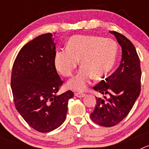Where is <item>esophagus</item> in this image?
I'll return each mask as SVG.
<instances>
[{
	"label": "esophagus",
	"mask_w": 149,
	"mask_h": 149,
	"mask_svg": "<svg viewBox=\"0 0 149 149\" xmlns=\"http://www.w3.org/2000/svg\"><path fill=\"white\" fill-rule=\"evenodd\" d=\"M74 95H75L76 97H77V98H83V97L85 96V94L81 93H74Z\"/></svg>",
	"instance_id": "esophagus-1"
}]
</instances>
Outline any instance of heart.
I'll use <instances>...</instances> for the list:
<instances>
[{"mask_svg":"<svg viewBox=\"0 0 149 149\" xmlns=\"http://www.w3.org/2000/svg\"><path fill=\"white\" fill-rule=\"evenodd\" d=\"M117 54L118 46L113 39L98 36H74L68 39L66 49L55 53L54 63L59 73L70 77L80 60L82 68L67 83V87L84 91L93 77L101 80L111 72Z\"/></svg>","mask_w":149,"mask_h":149,"instance_id":"obj_1","label":"heart"}]
</instances>
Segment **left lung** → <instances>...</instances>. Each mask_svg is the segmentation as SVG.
I'll return each instance as SVG.
<instances>
[{
    "instance_id": "1",
    "label": "left lung",
    "mask_w": 149,
    "mask_h": 149,
    "mask_svg": "<svg viewBox=\"0 0 149 149\" xmlns=\"http://www.w3.org/2000/svg\"><path fill=\"white\" fill-rule=\"evenodd\" d=\"M110 33L122 47V60L114 73L93 87L104 98L96 97L95 107L90 115L93 122L104 127L116 125L127 116L141 89V68L135 47L125 36L116 31Z\"/></svg>"
}]
</instances>
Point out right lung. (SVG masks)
I'll use <instances>...</instances> for the list:
<instances>
[{
    "label": "right lung",
    "mask_w": 149,
    "mask_h": 149,
    "mask_svg": "<svg viewBox=\"0 0 149 149\" xmlns=\"http://www.w3.org/2000/svg\"><path fill=\"white\" fill-rule=\"evenodd\" d=\"M52 33L24 46L13 63L11 88L15 108L31 127L42 133L60 127L66 118L72 91L57 95L63 81L55 68Z\"/></svg>",
    "instance_id": "add662e5"
}]
</instances>
